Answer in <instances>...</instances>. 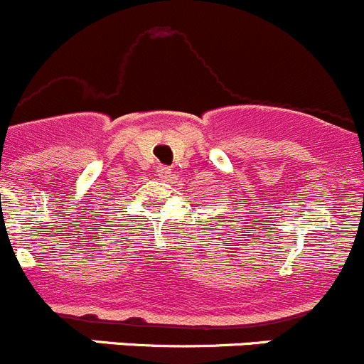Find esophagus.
I'll return each mask as SVG.
<instances>
[{
    "label": "esophagus",
    "mask_w": 364,
    "mask_h": 364,
    "mask_svg": "<svg viewBox=\"0 0 364 364\" xmlns=\"http://www.w3.org/2000/svg\"><path fill=\"white\" fill-rule=\"evenodd\" d=\"M157 175H159L161 178H170L171 170L168 166H159V168H157Z\"/></svg>",
    "instance_id": "obj_1"
}]
</instances>
